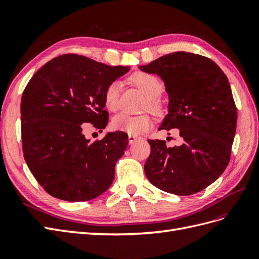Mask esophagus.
Masks as SVG:
<instances>
[{"label":"esophagus","mask_w":259,"mask_h":259,"mask_svg":"<svg viewBox=\"0 0 259 259\" xmlns=\"http://www.w3.org/2000/svg\"><path fill=\"white\" fill-rule=\"evenodd\" d=\"M137 139H139V137L134 136V135H128V143L130 144H134Z\"/></svg>","instance_id":"1"}]
</instances>
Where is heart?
Returning <instances> with one entry per match:
<instances>
[{"label":"heart","instance_id":"b5f03b06","mask_svg":"<svg viewBox=\"0 0 259 259\" xmlns=\"http://www.w3.org/2000/svg\"><path fill=\"white\" fill-rule=\"evenodd\" d=\"M131 82L136 88L145 93L147 100L145 109H149L152 113L159 115L164 111V107L160 96L164 91V84L158 76L147 72H136L131 76ZM121 84L112 82L108 85L105 92V105L111 111L119 108ZM152 121L148 114L130 115L127 113H119L112 119V127L116 131H122L130 135H139L151 127Z\"/></svg>","mask_w":259,"mask_h":259}]
</instances>
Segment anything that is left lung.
<instances>
[{"mask_svg":"<svg viewBox=\"0 0 259 259\" xmlns=\"http://www.w3.org/2000/svg\"><path fill=\"white\" fill-rule=\"evenodd\" d=\"M165 83L168 114L160 130L177 128L182 144L169 148L151 140L145 173L159 189L177 195L197 193L213 184L230 161L237 107L228 77L198 54L176 52L139 66Z\"/></svg>","mask_w":259,"mask_h":259,"instance_id":"1","label":"left lung"}]
</instances>
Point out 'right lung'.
<instances>
[{
    "label": "right lung",
    "instance_id": "1",
    "mask_svg": "<svg viewBox=\"0 0 259 259\" xmlns=\"http://www.w3.org/2000/svg\"><path fill=\"white\" fill-rule=\"evenodd\" d=\"M128 70L65 54L46 62L27 84L20 106L23 156L52 197L90 201L111 186L127 134L108 133L90 143L83 130L85 123L99 132L107 126L106 89Z\"/></svg>",
    "mask_w": 259,
    "mask_h": 259
}]
</instances>
